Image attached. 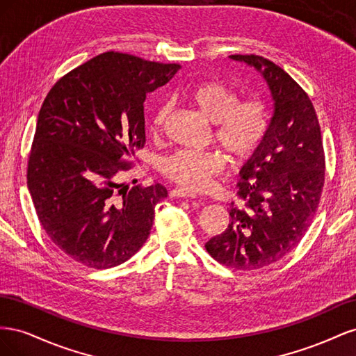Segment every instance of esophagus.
Segmentation results:
<instances>
[{"mask_svg":"<svg viewBox=\"0 0 356 356\" xmlns=\"http://www.w3.org/2000/svg\"><path fill=\"white\" fill-rule=\"evenodd\" d=\"M170 196H174V197H196L197 193L191 191L188 188H184V187H177L174 190H170Z\"/></svg>","mask_w":356,"mask_h":356,"instance_id":"obj_1","label":"esophagus"}]
</instances>
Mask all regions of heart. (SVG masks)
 I'll list each match as a JSON object with an SVG mask.
<instances>
[{
  "label": "heart",
  "mask_w": 356,
  "mask_h": 356,
  "mask_svg": "<svg viewBox=\"0 0 356 356\" xmlns=\"http://www.w3.org/2000/svg\"><path fill=\"white\" fill-rule=\"evenodd\" d=\"M188 99L213 124L217 143L236 161L251 159L270 131L272 111L260 96L241 99V93L221 80H204L188 90ZM172 113L170 102H161L152 117V132L160 134ZM227 157L218 148L178 149L160 161L163 175L177 184L199 190L221 174Z\"/></svg>",
  "instance_id": "1"
}]
</instances>
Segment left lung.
<instances>
[{
	"label": "left lung",
	"instance_id": "8db88e82",
	"mask_svg": "<svg viewBox=\"0 0 356 356\" xmlns=\"http://www.w3.org/2000/svg\"><path fill=\"white\" fill-rule=\"evenodd\" d=\"M261 71L275 99L266 141L243 166L230 222L207 243L222 266L257 270L284 258L305 238L325 182V153L314 104L281 67L260 55H232Z\"/></svg>",
	"mask_w": 356,
	"mask_h": 356
}]
</instances>
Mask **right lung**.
I'll list each match as a JSON object with an SVG mask.
<instances>
[{
    "label": "right lung",
    "mask_w": 356,
    "mask_h": 356,
    "mask_svg": "<svg viewBox=\"0 0 356 356\" xmlns=\"http://www.w3.org/2000/svg\"><path fill=\"white\" fill-rule=\"evenodd\" d=\"M181 65L105 51L60 77L38 114L28 188L41 227L72 260L90 268L127 261L145 243L165 186L118 175L145 145L147 93Z\"/></svg>",
    "instance_id": "add662e5"
}]
</instances>
